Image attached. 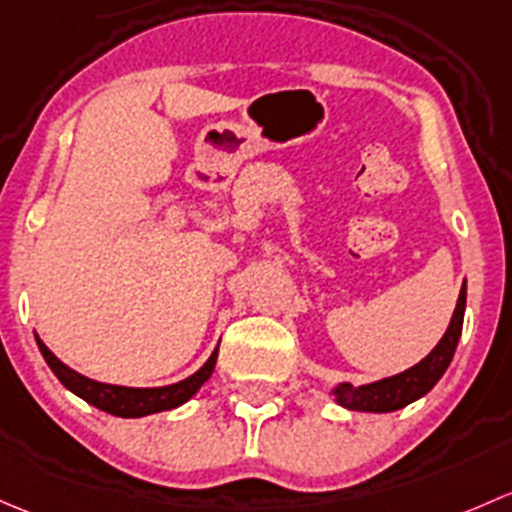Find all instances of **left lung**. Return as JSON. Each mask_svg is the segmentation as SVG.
Masks as SVG:
<instances>
[{"instance_id":"1","label":"left lung","mask_w":512,"mask_h":512,"mask_svg":"<svg viewBox=\"0 0 512 512\" xmlns=\"http://www.w3.org/2000/svg\"><path fill=\"white\" fill-rule=\"evenodd\" d=\"M463 313H466V281H463L461 293H458L456 310H453V318L449 328H446L444 337H441L439 345H436L419 365L394 374V377H384L379 379V382L362 384V387H352V384L347 382L337 384L333 389L335 402L340 404V407L352 409V412L384 414L397 412V409L407 407V404L424 397V394L444 377L446 367L451 365L458 337H461Z\"/></svg>"}]
</instances>
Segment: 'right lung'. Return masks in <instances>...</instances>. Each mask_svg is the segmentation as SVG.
Masks as SVG:
<instances>
[{
  "label": "right lung",
  "mask_w": 512,
  "mask_h": 512,
  "mask_svg": "<svg viewBox=\"0 0 512 512\" xmlns=\"http://www.w3.org/2000/svg\"><path fill=\"white\" fill-rule=\"evenodd\" d=\"M36 345H39L41 355H44L46 365L51 367V372L59 377V382L66 389H71L76 397L86 399L88 404L98 407L100 412H108L113 416H123V419H138V416L167 412V409H175L179 404H184L187 399H192L197 394V389L212 377L214 365H217L219 347L212 352L207 362L199 367L197 372L189 374L187 379L177 384H167V387H118V384H105L96 382V379H88L76 370H71L68 365H63L59 357L49 350V347L41 342V337L36 335Z\"/></svg>",
  "instance_id": "add662e5"
}]
</instances>
